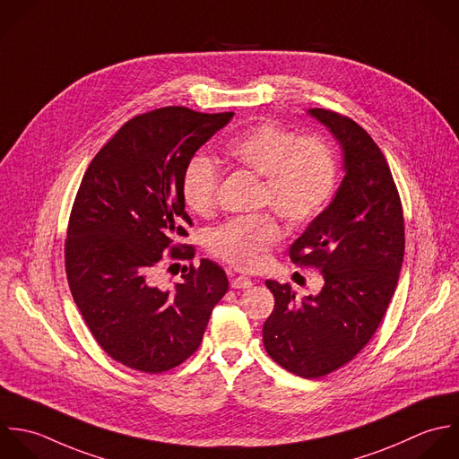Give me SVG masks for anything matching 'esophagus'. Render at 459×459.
<instances>
[{
    "label": "esophagus",
    "instance_id": "obj_1",
    "mask_svg": "<svg viewBox=\"0 0 459 459\" xmlns=\"http://www.w3.org/2000/svg\"><path fill=\"white\" fill-rule=\"evenodd\" d=\"M230 286H232L234 290H245V288H250V286H252V281H250L248 277H243V275H232Z\"/></svg>",
    "mask_w": 459,
    "mask_h": 459
}]
</instances>
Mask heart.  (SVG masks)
Masks as SVG:
<instances>
[{"label":"heart","mask_w":459,"mask_h":459,"mask_svg":"<svg viewBox=\"0 0 459 459\" xmlns=\"http://www.w3.org/2000/svg\"><path fill=\"white\" fill-rule=\"evenodd\" d=\"M227 155L241 168L264 178L263 205L291 227L313 221L327 205L336 186V162L327 144L299 135L275 121H261L227 146ZM218 166L193 157L182 175V198L196 214H209L216 205ZM281 225L270 214L232 220L209 234V248L241 270H257L268 250L279 241Z\"/></svg>","instance_id":"1"}]
</instances>
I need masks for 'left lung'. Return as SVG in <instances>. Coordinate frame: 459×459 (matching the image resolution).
<instances>
[{"mask_svg": "<svg viewBox=\"0 0 459 459\" xmlns=\"http://www.w3.org/2000/svg\"><path fill=\"white\" fill-rule=\"evenodd\" d=\"M307 114L342 148L343 180L333 202L290 247L293 263L324 275L316 295L266 281L275 307L263 325L264 349L306 379L349 363L374 336L395 293L404 259V218L390 166L352 119L324 108Z\"/></svg>", "mask_w": 459, "mask_h": 459, "instance_id": "left-lung-1", "label": "left lung"}]
</instances>
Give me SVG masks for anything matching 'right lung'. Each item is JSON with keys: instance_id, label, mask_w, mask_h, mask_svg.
<instances>
[{"instance_id": "1", "label": "right lung", "mask_w": 459, "mask_h": 459, "mask_svg": "<svg viewBox=\"0 0 459 459\" xmlns=\"http://www.w3.org/2000/svg\"><path fill=\"white\" fill-rule=\"evenodd\" d=\"M234 112L164 107L125 123L96 153L76 193L65 241V273L76 307L117 363L160 374L184 363L229 290L225 272L202 259L171 288L155 281L166 248L178 252L191 223L182 175L196 150Z\"/></svg>"}]
</instances>
